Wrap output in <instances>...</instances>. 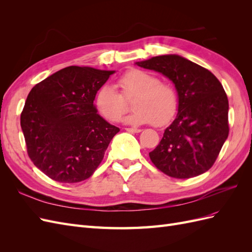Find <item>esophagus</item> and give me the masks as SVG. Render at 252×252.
Wrapping results in <instances>:
<instances>
[{
    "instance_id": "1",
    "label": "esophagus",
    "mask_w": 252,
    "mask_h": 252,
    "mask_svg": "<svg viewBox=\"0 0 252 252\" xmlns=\"http://www.w3.org/2000/svg\"><path fill=\"white\" fill-rule=\"evenodd\" d=\"M125 130L129 131V132H133V133H139L142 131L139 128H125Z\"/></svg>"
}]
</instances>
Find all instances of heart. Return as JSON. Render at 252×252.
I'll list each match as a JSON object with an SVG mask.
<instances>
[{
  "instance_id": "obj_1",
  "label": "heart",
  "mask_w": 252,
  "mask_h": 252,
  "mask_svg": "<svg viewBox=\"0 0 252 252\" xmlns=\"http://www.w3.org/2000/svg\"><path fill=\"white\" fill-rule=\"evenodd\" d=\"M121 93L109 84L102 85L95 94V106L102 116L110 122H119L128 108L130 100L133 111L125 121L129 124L154 123L163 126L178 110L177 91L168 83L159 82L156 75L132 68L118 79Z\"/></svg>"
}]
</instances>
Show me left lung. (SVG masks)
Returning a JSON list of instances; mask_svg holds the SVG:
<instances>
[{"instance_id": "left-lung-1", "label": "left lung", "mask_w": 252, "mask_h": 252, "mask_svg": "<svg viewBox=\"0 0 252 252\" xmlns=\"http://www.w3.org/2000/svg\"><path fill=\"white\" fill-rule=\"evenodd\" d=\"M170 79L179 95L178 116L149 152L158 170L175 179H190L209 170L229 134L228 98L212 72L177 55L135 63Z\"/></svg>"}]
</instances>
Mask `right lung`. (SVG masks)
I'll list each match as a JSON object with an SVG mask.
<instances>
[{"mask_svg":"<svg viewBox=\"0 0 252 252\" xmlns=\"http://www.w3.org/2000/svg\"><path fill=\"white\" fill-rule=\"evenodd\" d=\"M114 71L69 66L30 91L21 113L28 157L60 183L90 178L120 129L96 113V91Z\"/></svg>","mask_w":252,"mask_h":252,"instance_id":"right-lung-1","label":"right lung"}]
</instances>
